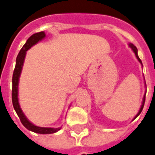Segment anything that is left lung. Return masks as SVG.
<instances>
[{
	"mask_svg": "<svg viewBox=\"0 0 155 155\" xmlns=\"http://www.w3.org/2000/svg\"><path fill=\"white\" fill-rule=\"evenodd\" d=\"M130 48H132L133 51L135 52V54H136V58H137V59H138L139 61H140V63H141V64H142L141 60H140V59L139 58L138 54H137V48H136V47H135V46L133 45V44H130ZM145 96H144V98H143V103H142L141 107H140V111H139V113H137V115H136V117H135V118H134V119H136V117H138V116L140 115V113H141V112H142V110H143V107H144V105H145Z\"/></svg>",
	"mask_w": 155,
	"mask_h": 155,
	"instance_id": "1",
	"label": "left lung"
}]
</instances>
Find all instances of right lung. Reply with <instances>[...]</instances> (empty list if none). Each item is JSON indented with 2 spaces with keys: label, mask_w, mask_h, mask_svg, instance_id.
I'll list each match as a JSON object with an SVG mask.
<instances>
[{
  "label": "right lung",
  "mask_w": 155,
  "mask_h": 155,
  "mask_svg": "<svg viewBox=\"0 0 155 155\" xmlns=\"http://www.w3.org/2000/svg\"><path fill=\"white\" fill-rule=\"evenodd\" d=\"M44 37H45V33L44 32H39V33L33 34L27 40V42H26L25 45L23 46V48L19 51V54L17 56L16 64H15V70H14L13 77H12V104H13L14 108L15 110L17 115L19 116L21 123L28 130H31V131H34V132L39 133V134H51V133H55L58 131L61 128H47V127H39L34 126V124H32L30 121H28V119L25 117L22 110L19 107V102H18V84H19V75H20V73H21V70H22V66L23 64H24V61H25L26 51H28L32 46L36 44L38 41L42 40Z\"/></svg>",
  "instance_id": "add662e5"
}]
</instances>
